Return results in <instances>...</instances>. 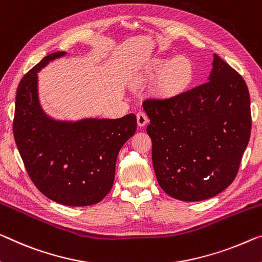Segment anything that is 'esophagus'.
<instances>
[{"label":"esophagus","mask_w":262,"mask_h":262,"mask_svg":"<svg viewBox=\"0 0 262 262\" xmlns=\"http://www.w3.org/2000/svg\"><path fill=\"white\" fill-rule=\"evenodd\" d=\"M147 122H148V118H147V116H146V114H145V112H138V114H137V123H138V126H144V125H146L147 124Z\"/></svg>","instance_id":"1"}]
</instances>
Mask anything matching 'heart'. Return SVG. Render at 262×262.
<instances>
[{"mask_svg":"<svg viewBox=\"0 0 262 262\" xmlns=\"http://www.w3.org/2000/svg\"><path fill=\"white\" fill-rule=\"evenodd\" d=\"M148 76H159V90L165 96H176L190 85L193 68L184 57H156L147 66Z\"/></svg>","mask_w":262,"mask_h":262,"instance_id":"1","label":"heart"}]
</instances>
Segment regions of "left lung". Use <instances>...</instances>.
I'll return each instance as SVG.
<instances>
[{
  "label": "left lung",
  "mask_w": 262,
  "mask_h": 262,
  "mask_svg": "<svg viewBox=\"0 0 262 262\" xmlns=\"http://www.w3.org/2000/svg\"><path fill=\"white\" fill-rule=\"evenodd\" d=\"M208 82L166 99H146L152 163L172 198L200 201L234 180L251 136V100L244 78L218 55Z\"/></svg>",
  "instance_id": "8db88e82"
}]
</instances>
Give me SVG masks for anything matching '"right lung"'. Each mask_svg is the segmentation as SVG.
Returning <instances> with one entry per match:
<instances>
[{
    "mask_svg": "<svg viewBox=\"0 0 262 262\" xmlns=\"http://www.w3.org/2000/svg\"><path fill=\"white\" fill-rule=\"evenodd\" d=\"M68 52H52L24 76L16 91L14 137L27 172L44 195L66 206H89L110 192L119 150L137 118L56 119L44 111L38 72Z\"/></svg>",
    "mask_w": 262,
    "mask_h": 262,
    "instance_id": "1",
    "label": "right lung"
}]
</instances>
